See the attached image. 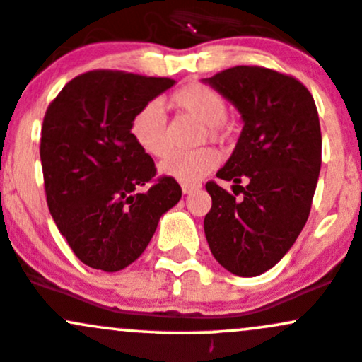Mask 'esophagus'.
<instances>
[{
    "instance_id": "esophagus-1",
    "label": "esophagus",
    "mask_w": 362,
    "mask_h": 362,
    "mask_svg": "<svg viewBox=\"0 0 362 362\" xmlns=\"http://www.w3.org/2000/svg\"><path fill=\"white\" fill-rule=\"evenodd\" d=\"M199 187H201V185H197V184H184V185H182V192L192 194V192H196Z\"/></svg>"
}]
</instances>
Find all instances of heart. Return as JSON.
Here are the masks:
<instances>
[{
    "label": "heart",
    "instance_id": "obj_1",
    "mask_svg": "<svg viewBox=\"0 0 362 362\" xmlns=\"http://www.w3.org/2000/svg\"><path fill=\"white\" fill-rule=\"evenodd\" d=\"M170 105L178 112L187 114L204 124L203 140L206 136L213 142H227L230 139V128L226 123L227 102L216 90L201 83L182 86L170 97ZM130 135L140 151L152 158H161L168 152V135L163 107L158 102L144 105L133 116ZM218 152L211 147H201L196 151L170 152L159 163V173L182 184H196L206 177L218 165Z\"/></svg>",
    "mask_w": 362,
    "mask_h": 362
}]
</instances>
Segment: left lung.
<instances>
[{
  "label": "left lung",
  "instance_id": "obj_1",
  "mask_svg": "<svg viewBox=\"0 0 362 362\" xmlns=\"http://www.w3.org/2000/svg\"><path fill=\"white\" fill-rule=\"evenodd\" d=\"M203 83L241 114V135L216 177L243 192L235 202L208 182L211 210L204 234L223 269L260 276L290 251L309 218L321 171L317 109L298 79L265 67H230ZM241 180H249L246 188Z\"/></svg>",
  "mask_w": 362,
  "mask_h": 362
}]
</instances>
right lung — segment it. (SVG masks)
I'll use <instances>...</instances> for the list:
<instances>
[{"mask_svg":"<svg viewBox=\"0 0 362 362\" xmlns=\"http://www.w3.org/2000/svg\"><path fill=\"white\" fill-rule=\"evenodd\" d=\"M175 85L119 71H90L64 86L47 109L41 165L50 213L76 257L117 272L133 264L180 201L182 189L156 178L151 156L133 142L136 112ZM150 191L139 193L140 187Z\"/></svg>","mask_w":362,"mask_h":362,"instance_id":"add662e5","label":"right lung"}]
</instances>
